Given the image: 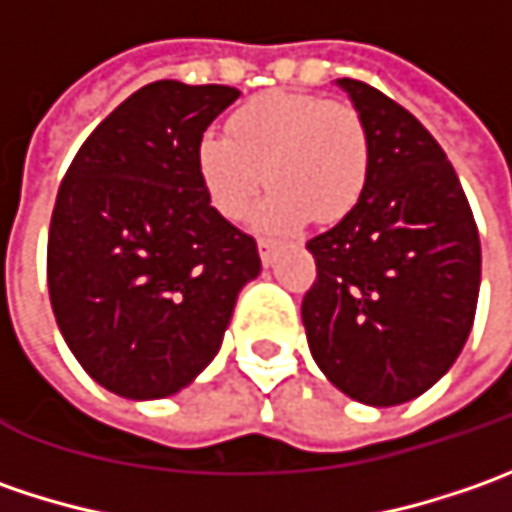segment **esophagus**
Listing matches in <instances>:
<instances>
[{
    "label": "esophagus",
    "mask_w": 512,
    "mask_h": 512,
    "mask_svg": "<svg viewBox=\"0 0 512 512\" xmlns=\"http://www.w3.org/2000/svg\"><path fill=\"white\" fill-rule=\"evenodd\" d=\"M259 256H262L265 265H273V259H276V245L270 239H265V236L259 239Z\"/></svg>",
    "instance_id": "34e87169"
}]
</instances>
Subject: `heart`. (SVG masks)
I'll return each instance as SVG.
<instances>
[{
    "label": "heart",
    "mask_w": 512,
    "mask_h": 512,
    "mask_svg": "<svg viewBox=\"0 0 512 512\" xmlns=\"http://www.w3.org/2000/svg\"><path fill=\"white\" fill-rule=\"evenodd\" d=\"M196 168L210 205L242 219L256 193L273 185L259 222L287 230L330 225L362 199L370 142L359 110L316 93L267 90L227 119V133L207 130L196 145Z\"/></svg>",
    "instance_id": "obj_1"
}]
</instances>
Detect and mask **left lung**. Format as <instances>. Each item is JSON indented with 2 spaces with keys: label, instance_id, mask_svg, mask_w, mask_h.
<instances>
[{
  "label": "left lung",
  "instance_id": "left-lung-1",
  "mask_svg": "<svg viewBox=\"0 0 512 512\" xmlns=\"http://www.w3.org/2000/svg\"><path fill=\"white\" fill-rule=\"evenodd\" d=\"M362 116V199L313 236L316 282L302 322L316 364L350 399L390 407L422 396L459 359L476 319L482 245L442 145L399 102L339 79Z\"/></svg>",
  "mask_w": 512,
  "mask_h": 512
}]
</instances>
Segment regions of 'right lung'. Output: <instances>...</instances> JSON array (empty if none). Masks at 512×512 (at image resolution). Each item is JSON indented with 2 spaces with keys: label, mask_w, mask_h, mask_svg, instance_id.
I'll list each match as a JSON object with an SVG mask.
<instances>
[{
  "label": "right lung",
  "mask_w": 512,
  "mask_h": 512,
  "mask_svg": "<svg viewBox=\"0 0 512 512\" xmlns=\"http://www.w3.org/2000/svg\"><path fill=\"white\" fill-rule=\"evenodd\" d=\"M239 99L227 85L150 82L85 139L56 193L48 290L90 379L125 399L190 384L225 336L262 259L210 205L196 145Z\"/></svg>",
  "instance_id": "obj_1"
}]
</instances>
